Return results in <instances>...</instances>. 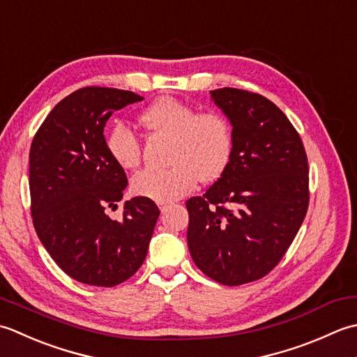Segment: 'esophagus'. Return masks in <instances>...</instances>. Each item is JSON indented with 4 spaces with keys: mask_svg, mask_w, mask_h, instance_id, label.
I'll return each instance as SVG.
<instances>
[{
    "mask_svg": "<svg viewBox=\"0 0 357 357\" xmlns=\"http://www.w3.org/2000/svg\"><path fill=\"white\" fill-rule=\"evenodd\" d=\"M158 208H160V211H162V213H165L166 208H168V203H158Z\"/></svg>",
    "mask_w": 357,
    "mask_h": 357,
    "instance_id": "esophagus-1",
    "label": "esophagus"
}]
</instances>
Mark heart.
Masks as SVG:
<instances>
[{
	"label": "heart",
	"instance_id": "b5f03b06",
	"mask_svg": "<svg viewBox=\"0 0 357 357\" xmlns=\"http://www.w3.org/2000/svg\"><path fill=\"white\" fill-rule=\"evenodd\" d=\"M140 123L152 132L172 137L168 169L146 168L130 180L132 192L157 203H168L192 192L199 183L219 178L228 169L234 151V134L227 115L200 112L174 97H162L140 114ZM106 146L114 162L125 169L135 168L142 144L134 130L117 123L109 130Z\"/></svg>",
	"mask_w": 357,
	"mask_h": 357
}]
</instances>
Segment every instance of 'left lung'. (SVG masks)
<instances>
[{
  "label": "left lung",
  "instance_id": "1",
  "mask_svg": "<svg viewBox=\"0 0 357 357\" xmlns=\"http://www.w3.org/2000/svg\"><path fill=\"white\" fill-rule=\"evenodd\" d=\"M211 97L231 121L234 151L214 185L186 202L188 246L202 273L237 287L265 278L293 243L310 203L308 158L273 101L236 87Z\"/></svg>",
  "mask_w": 357,
  "mask_h": 357
}]
</instances>
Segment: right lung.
I'll list each match as a JSON object with an SVG mask.
<instances>
[{
	"instance_id": "add662e5",
	"label": "right lung",
	"mask_w": 357,
	"mask_h": 357,
	"mask_svg": "<svg viewBox=\"0 0 357 357\" xmlns=\"http://www.w3.org/2000/svg\"><path fill=\"white\" fill-rule=\"evenodd\" d=\"M143 97L114 87L87 86L63 98L43 121L29 154L31 213L36 234L61 270L86 285L115 287L142 266L160 211L152 200L117 208L128 186L103 130L119 109Z\"/></svg>"
}]
</instances>
